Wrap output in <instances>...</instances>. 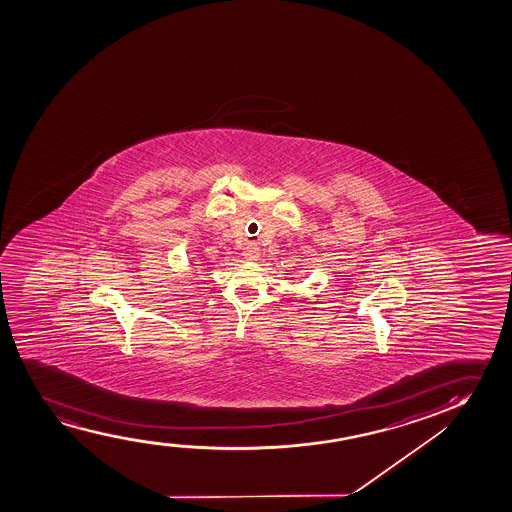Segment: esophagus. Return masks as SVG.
Wrapping results in <instances>:
<instances>
[{
    "label": "esophagus",
    "instance_id": "esophagus-1",
    "mask_svg": "<svg viewBox=\"0 0 512 512\" xmlns=\"http://www.w3.org/2000/svg\"><path fill=\"white\" fill-rule=\"evenodd\" d=\"M243 255H245L246 260H257L260 255L259 248H257V246L248 245L246 246Z\"/></svg>",
    "mask_w": 512,
    "mask_h": 512
}]
</instances>
